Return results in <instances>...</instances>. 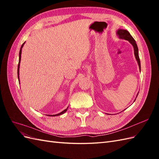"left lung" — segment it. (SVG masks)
<instances>
[{
  "label": "left lung",
  "mask_w": 159,
  "mask_h": 159,
  "mask_svg": "<svg viewBox=\"0 0 159 159\" xmlns=\"http://www.w3.org/2000/svg\"><path fill=\"white\" fill-rule=\"evenodd\" d=\"M117 36H119V38H121V39H124V40H128L133 45V48H134V56H135V58L137 61L139 69H140V70H141V62H140V59H139V56L138 47H137V45L136 44L135 40H134V38L132 37V36L130 34V33L126 30L119 29L117 32Z\"/></svg>",
  "instance_id": "8db88e82"
}]
</instances>
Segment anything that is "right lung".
<instances>
[{"mask_svg": "<svg viewBox=\"0 0 159 159\" xmlns=\"http://www.w3.org/2000/svg\"><path fill=\"white\" fill-rule=\"evenodd\" d=\"M25 43H23L21 48H20V52H19V61H18V80H19V68H20V60H21V53H22V47L24 46V44H25ZM68 107H67V109H66L65 110H64L63 111H61V113H58V114H56V115H48V116H58V115H62L64 114L65 112H66L67 109H68Z\"/></svg>", "mask_w": 159, "mask_h": 159, "instance_id": "add662e5", "label": "right lung"}]
</instances>
